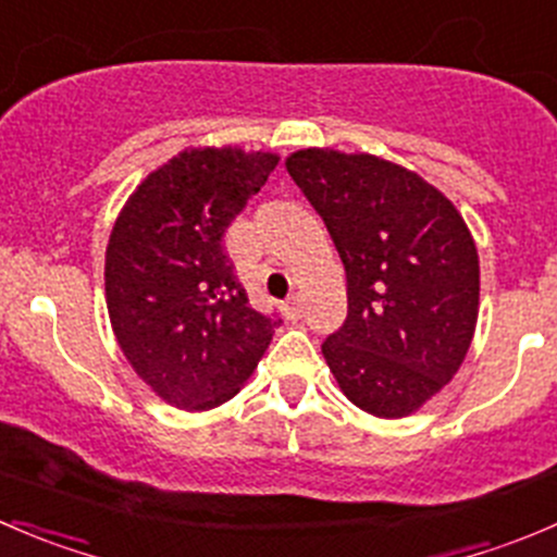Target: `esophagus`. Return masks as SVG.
<instances>
[{"label":"esophagus","instance_id":"1","mask_svg":"<svg viewBox=\"0 0 557 557\" xmlns=\"http://www.w3.org/2000/svg\"><path fill=\"white\" fill-rule=\"evenodd\" d=\"M283 314L288 320H296V318H301V296H288V299L283 301Z\"/></svg>","mask_w":557,"mask_h":557}]
</instances>
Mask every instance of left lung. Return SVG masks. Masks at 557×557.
Wrapping results in <instances>:
<instances>
[{
    "mask_svg": "<svg viewBox=\"0 0 557 557\" xmlns=\"http://www.w3.org/2000/svg\"><path fill=\"white\" fill-rule=\"evenodd\" d=\"M294 183L347 272V320L323 342L342 393L374 418L418 412L463 363L480 314V256L455 205L372 153L296 150Z\"/></svg>",
    "mask_w": 557,
    "mask_h": 557,
    "instance_id": "8db88e82",
    "label": "left lung"
}]
</instances>
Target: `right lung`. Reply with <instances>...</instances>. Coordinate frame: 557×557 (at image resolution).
<instances>
[{
  "label": "right lung",
  "instance_id": "1",
  "mask_svg": "<svg viewBox=\"0 0 557 557\" xmlns=\"http://www.w3.org/2000/svg\"><path fill=\"white\" fill-rule=\"evenodd\" d=\"M277 161L234 145L188 148L134 188L112 226V334L137 377L185 412L237 396L272 342V318L250 307L223 234Z\"/></svg>",
  "mask_w": 557,
  "mask_h": 557
}]
</instances>
